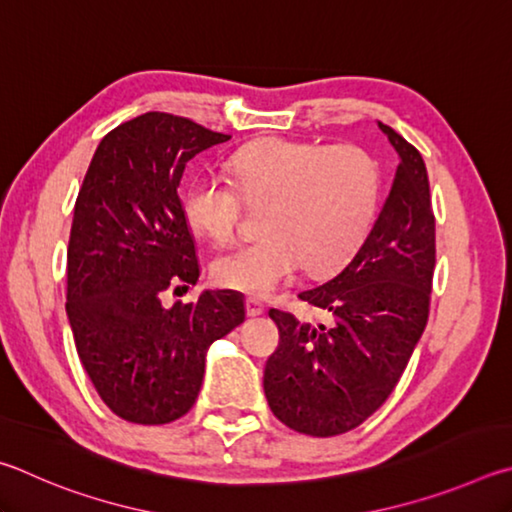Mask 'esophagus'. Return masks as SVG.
I'll return each mask as SVG.
<instances>
[{"label": "esophagus", "mask_w": 512, "mask_h": 512, "mask_svg": "<svg viewBox=\"0 0 512 512\" xmlns=\"http://www.w3.org/2000/svg\"><path fill=\"white\" fill-rule=\"evenodd\" d=\"M245 310H247V315L249 317H258V315H263V310H265V306L258 299H245Z\"/></svg>", "instance_id": "34e87169"}]
</instances>
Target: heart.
<instances>
[{"instance_id":"b5f03b06","label":"heart","mask_w":512,"mask_h":512,"mask_svg":"<svg viewBox=\"0 0 512 512\" xmlns=\"http://www.w3.org/2000/svg\"><path fill=\"white\" fill-rule=\"evenodd\" d=\"M231 182L197 175L186 186L182 213L195 233L227 242L242 211L262 206L263 238L224 249L211 276L220 288L265 297L297 272L324 276L360 247L380 193V170L360 146L263 139L233 152Z\"/></svg>"}]
</instances>
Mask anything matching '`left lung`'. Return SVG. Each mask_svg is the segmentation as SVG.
Returning <instances> with one entry per match:
<instances>
[{
	"instance_id": "obj_1",
	"label": "left lung",
	"mask_w": 512,
	"mask_h": 512,
	"mask_svg": "<svg viewBox=\"0 0 512 512\" xmlns=\"http://www.w3.org/2000/svg\"><path fill=\"white\" fill-rule=\"evenodd\" d=\"M400 155L391 193L364 245L335 279L299 294L333 324L310 326L270 310L279 348L265 364L272 414L299 434L328 438L360 427L396 389L427 326L436 220L420 152L378 123Z\"/></svg>"
}]
</instances>
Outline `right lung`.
I'll list each match as a JSON object with an SVG mask.
<instances>
[{
    "instance_id": "obj_1",
    "label": "right lung",
    "mask_w": 512,
    "mask_h": 512,
    "mask_svg": "<svg viewBox=\"0 0 512 512\" xmlns=\"http://www.w3.org/2000/svg\"><path fill=\"white\" fill-rule=\"evenodd\" d=\"M184 116L146 112L98 143L67 247V317L80 362L116 416L166 425L195 405L204 355L245 321L238 292L188 290L200 265L177 188L197 152L229 141Z\"/></svg>"
}]
</instances>
